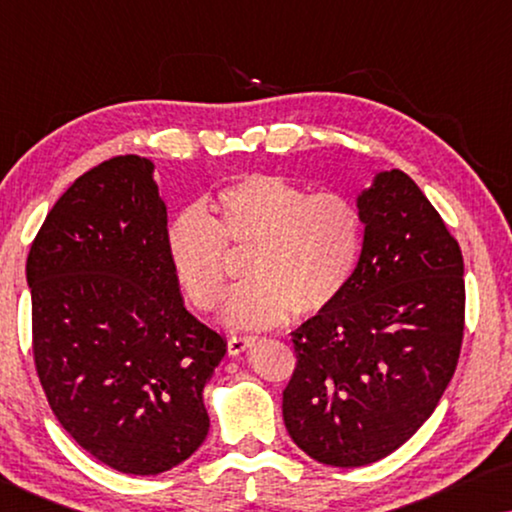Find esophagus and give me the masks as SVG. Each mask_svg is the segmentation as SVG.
<instances>
[{
    "instance_id": "esophagus-1",
    "label": "esophagus",
    "mask_w": 512,
    "mask_h": 512,
    "mask_svg": "<svg viewBox=\"0 0 512 512\" xmlns=\"http://www.w3.org/2000/svg\"><path fill=\"white\" fill-rule=\"evenodd\" d=\"M254 342H256L254 335H233V338L228 340V352L237 356V354L247 352V349L254 345Z\"/></svg>"
}]
</instances>
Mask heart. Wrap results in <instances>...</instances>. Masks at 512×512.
Wrapping results in <instances>:
<instances>
[{"label": "heart", "mask_w": 512, "mask_h": 512, "mask_svg": "<svg viewBox=\"0 0 512 512\" xmlns=\"http://www.w3.org/2000/svg\"><path fill=\"white\" fill-rule=\"evenodd\" d=\"M209 212L188 207L165 228L174 282L202 312L216 310L228 279L226 244L251 251L244 282L221 321L233 331L314 317L340 300L361 254V214L347 195L310 193L279 174H249L216 193Z\"/></svg>", "instance_id": "heart-1"}]
</instances>
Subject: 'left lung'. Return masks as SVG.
I'll return each mask as SVG.
<instances>
[{"instance_id": "8db88e82", "label": "left lung", "mask_w": 512, "mask_h": 512, "mask_svg": "<svg viewBox=\"0 0 512 512\" xmlns=\"http://www.w3.org/2000/svg\"><path fill=\"white\" fill-rule=\"evenodd\" d=\"M361 256L335 305L293 331L298 366L284 424L328 466L380 461L433 415L464 338V258L440 214L401 170L356 195Z\"/></svg>"}]
</instances>
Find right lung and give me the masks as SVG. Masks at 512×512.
<instances>
[{"label":"right lung","mask_w":512,"mask_h":512,"mask_svg":"<svg viewBox=\"0 0 512 512\" xmlns=\"http://www.w3.org/2000/svg\"><path fill=\"white\" fill-rule=\"evenodd\" d=\"M153 167L118 156L76 179L25 268L51 410L83 450L130 475L170 471L205 443L202 389L228 352L174 282Z\"/></svg>","instance_id":"obj_1"}]
</instances>
